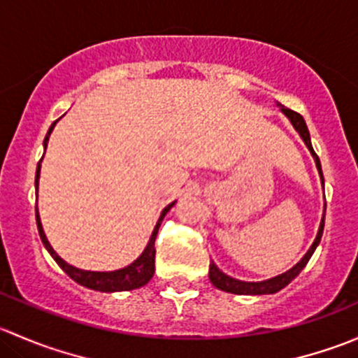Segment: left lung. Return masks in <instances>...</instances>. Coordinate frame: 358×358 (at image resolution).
I'll use <instances>...</instances> for the list:
<instances>
[{
  "label": "left lung",
  "instance_id": "8db88e82",
  "mask_svg": "<svg viewBox=\"0 0 358 358\" xmlns=\"http://www.w3.org/2000/svg\"><path fill=\"white\" fill-rule=\"evenodd\" d=\"M279 107H280V110L287 115V119L291 121V124L294 126V129L299 133V136L303 138L305 145L308 147V150L312 152L313 159H315L317 169H319L320 182H322V185H324L322 168H320L319 156L315 154V150H313V147H312V142H310V133H308V128H306L305 119H303L301 114L287 109V107L280 106V103H279ZM324 211H326V209H324ZM324 218H326V215L322 216V222H320L319 232H317L315 241H313V244L310 246L308 251H306V255L303 256V258L299 259V262L296 263L291 270H287V272L280 273V275H277V277H272V279H268V280H262V282H244V280L232 279V277H229L227 273H223L222 270H220L218 266L211 262L209 263V280H211V284L215 287H218V289H222L225 292H232V294H273V292L284 289V287H286L287 284H289L291 280L294 279V277L298 275L303 268H305V265L308 263V259L312 258L315 248L319 246L320 239H322V232H324Z\"/></svg>",
  "mask_w": 358,
  "mask_h": 358
}]
</instances>
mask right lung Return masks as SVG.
Returning a JSON list of instances; mask_svg holds the SVG:
<instances>
[{"label":"right lung","instance_id":"right-lung-1","mask_svg":"<svg viewBox=\"0 0 358 358\" xmlns=\"http://www.w3.org/2000/svg\"><path fill=\"white\" fill-rule=\"evenodd\" d=\"M55 124H57V121L50 126L48 133H46L45 142H43L45 150H46V145H48L50 133L53 131ZM41 161H43V157H41ZM41 161L38 162V169H36V190H38L39 171H41ZM173 206H175V202H171V204H168L164 209H162L156 227H154L152 236H150V239H149V244H147V248L143 249L142 255H140L138 258L131 263V265L124 266V268H121V270H114V272H90V270H81V268H76V266L69 265V263L64 262V259L60 258L55 251H53V248L50 246L48 239H46V236H45V230H43V227H41V220H39L38 208H36V223H38L39 237H41L45 248L48 249V252L52 255V258L59 263L60 268H62L72 280H76V282L81 284V286L88 287V289L100 291V292L131 291V289H138V287L145 286V284L152 279L154 268H156V266H154V259H156V248H154V243H156L157 230H159V227H161L162 218H164L166 213H168Z\"/></svg>","mask_w":358,"mask_h":358}]
</instances>
